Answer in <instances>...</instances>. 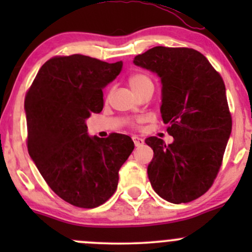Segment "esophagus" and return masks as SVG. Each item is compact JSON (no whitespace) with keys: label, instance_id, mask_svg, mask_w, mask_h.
I'll return each mask as SVG.
<instances>
[{"label":"esophagus","instance_id":"esophagus-1","mask_svg":"<svg viewBox=\"0 0 252 252\" xmlns=\"http://www.w3.org/2000/svg\"><path fill=\"white\" fill-rule=\"evenodd\" d=\"M133 141H134V145H135L136 147L141 146V145H144V139L139 138V136H133Z\"/></svg>","mask_w":252,"mask_h":252}]
</instances>
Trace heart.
Masks as SVG:
<instances>
[{
	"label": "heart",
	"mask_w": 252,
	"mask_h": 252,
	"mask_svg": "<svg viewBox=\"0 0 252 252\" xmlns=\"http://www.w3.org/2000/svg\"><path fill=\"white\" fill-rule=\"evenodd\" d=\"M128 84L131 88V90L134 93H136V91L140 90V89L144 88L147 84H152V80L147 75L141 74V73H136V74H131L128 78Z\"/></svg>",
	"instance_id": "heart-1"
}]
</instances>
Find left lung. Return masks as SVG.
<instances>
[{
	"instance_id": "left-lung-1",
	"label": "left lung",
	"mask_w": 252,
	"mask_h": 252,
	"mask_svg": "<svg viewBox=\"0 0 252 252\" xmlns=\"http://www.w3.org/2000/svg\"><path fill=\"white\" fill-rule=\"evenodd\" d=\"M134 63L161 78L162 119L174 138L169 145L157 136L145 140L154 150L150 183L172 204L196 200L212 187L232 131L224 81L194 48L156 46Z\"/></svg>"
}]
</instances>
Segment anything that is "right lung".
<instances>
[{
    "label": "right lung",
    "mask_w": 252,
    "mask_h": 252,
    "mask_svg": "<svg viewBox=\"0 0 252 252\" xmlns=\"http://www.w3.org/2000/svg\"><path fill=\"white\" fill-rule=\"evenodd\" d=\"M122 65L84 55L56 56L40 68L25 95L30 157L55 194L77 207L95 208L110 199L134 150L124 134L100 139L86 133L85 121L102 111V89Z\"/></svg>",
    "instance_id": "obj_1"
}]
</instances>
